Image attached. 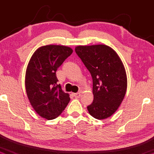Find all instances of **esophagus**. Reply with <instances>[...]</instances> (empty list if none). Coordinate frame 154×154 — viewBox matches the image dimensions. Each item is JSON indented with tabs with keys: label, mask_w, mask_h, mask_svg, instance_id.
Wrapping results in <instances>:
<instances>
[{
	"label": "esophagus",
	"mask_w": 154,
	"mask_h": 154,
	"mask_svg": "<svg viewBox=\"0 0 154 154\" xmlns=\"http://www.w3.org/2000/svg\"><path fill=\"white\" fill-rule=\"evenodd\" d=\"M80 94H80V92H78V93H74V94H72L73 96H74V97H76V98H79V97H80Z\"/></svg>",
	"instance_id": "1"
}]
</instances>
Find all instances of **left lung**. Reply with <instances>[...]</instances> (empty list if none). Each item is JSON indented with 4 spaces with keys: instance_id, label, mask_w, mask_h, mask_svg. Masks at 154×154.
Masks as SVG:
<instances>
[{
    "instance_id": "left-lung-1",
    "label": "left lung",
    "mask_w": 154,
    "mask_h": 154,
    "mask_svg": "<svg viewBox=\"0 0 154 154\" xmlns=\"http://www.w3.org/2000/svg\"><path fill=\"white\" fill-rule=\"evenodd\" d=\"M75 51L91 74L94 101L87 107L95 119L116 112L125 95L127 75L120 57L106 45L77 46Z\"/></svg>"
}]
</instances>
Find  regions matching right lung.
<instances>
[{
	"instance_id": "right-lung-1",
	"label": "right lung",
	"mask_w": 154,
	"mask_h": 154,
	"mask_svg": "<svg viewBox=\"0 0 154 154\" xmlns=\"http://www.w3.org/2000/svg\"><path fill=\"white\" fill-rule=\"evenodd\" d=\"M72 52L68 46L47 45L31 57L26 71V91L31 106L41 117L55 119L70 101L69 94L57 83L56 72Z\"/></svg>"
}]
</instances>
